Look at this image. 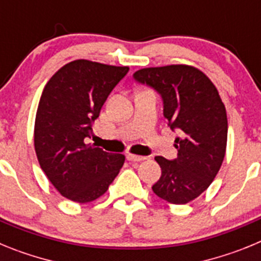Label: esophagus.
Returning a JSON list of instances; mask_svg holds the SVG:
<instances>
[{
    "mask_svg": "<svg viewBox=\"0 0 261 261\" xmlns=\"http://www.w3.org/2000/svg\"><path fill=\"white\" fill-rule=\"evenodd\" d=\"M126 159L130 161V162H141V161H144V159L146 158L142 155H136V154H128V155H126Z\"/></svg>",
    "mask_w": 261,
    "mask_h": 261,
    "instance_id": "esophagus-1",
    "label": "esophagus"
}]
</instances>
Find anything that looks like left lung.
<instances>
[{"mask_svg": "<svg viewBox=\"0 0 261 261\" xmlns=\"http://www.w3.org/2000/svg\"><path fill=\"white\" fill-rule=\"evenodd\" d=\"M136 81L155 89L163 99V115L175 140L177 158L155 156L162 175L153 192L171 204H187L208 190L223 162L227 115L218 90L200 69L184 64L144 68Z\"/></svg>", "mask_w": 261, "mask_h": 261, "instance_id": "obj_1", "label": "left lung"}]
</instances>
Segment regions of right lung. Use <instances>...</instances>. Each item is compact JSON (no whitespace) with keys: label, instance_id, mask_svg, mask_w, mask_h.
Here are the masks:
<instances>
[{"label":"right lung","instance_id":"obj_1","mask_svg":"<svg viewBox=\"0 0 261 261\" xmlns=\"http://www.w3.org/2000/svg\"><path fill=\"white\" fill-rule=\"evenodd\" d=\"M128 66L74 60L45 85L35 117L34 146L41 170L60 195L85 204L105 195L125 156L86 144L94 120Z\"/></svg>","mask_w":261,"mask_h":261}]
</instances>
